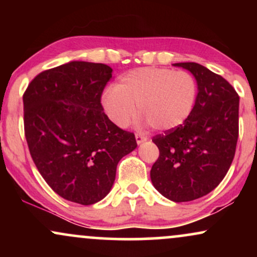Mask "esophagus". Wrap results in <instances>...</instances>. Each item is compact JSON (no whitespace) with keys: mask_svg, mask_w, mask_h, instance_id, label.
<instances>
[{"mask_svg":"<svg viewBox=\"0 0 257 257\" xmlns=\"http://www.w3.org/2000/svg\"><path fill=\"white\" fill-rule=\"evenodd\" d=\"M135 139H137L138 144H141V143H144V141L147 140V138L145 137V135H141V134H135Z\"/></svg>","mask_w":257,"mask_h":257,"instance_id":"1","label":"esophagus"}]
</instances>
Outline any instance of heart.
<instances>
[{
	"label": "heart",
	"mask_w": 257,
	"mask_h": 257,
	"mask_svg": "<svg viewBox=\"0 0 257 257\" xmlns=\"http://www.w3.org/2000/svg\"><path fill=\"white\" fill-rule=\"evenodd\" d=\"M198 96L196 78L187 71L167 67H139L124 73L102 94V107L117 126L125 128L139 112L159 132L182 125Z\"/></svg>",
	"instance_id": "b5f03b06"
}]
</instances>
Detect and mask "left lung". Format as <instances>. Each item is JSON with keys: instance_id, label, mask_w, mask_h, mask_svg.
Here are the masks:
<instances>
[{"instance_id": "left-lung-1", "label": "left lung", "mask_w": 257, "mask_h": 257, "mask_svg": "<svg viewBox=\"0 0 257 257\" xmlns=\"http://www.w3.org/2000/svg\"><path fill=\"white\" fill-rule=\"evenodd\" d=\"M196 77L198 96L182 125L153 137L159 157L151 169L156 190L190 202L217 187L228 172L239 134V96L225 78L197 63H179Z\"/></svg>"}]
</instances>
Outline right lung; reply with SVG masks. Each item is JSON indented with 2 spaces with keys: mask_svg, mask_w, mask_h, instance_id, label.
<instances>
[{
  "mask_svg": "<svg viewBox=\"0 0 257 257\" xmlns=\"http://www.w3.org/2000/svg\"><path fill=\"white\" fill-rule=\"evenodd\" d=\"M111 77L107 65L71 61L38 73L23 95L35 166L55 193L82 205L110 192L120 158L138 146L134 133L104 112L101 95Z\"/></svg>",
  "mask_w": 257,
  "mask_h": 257,
  "instance_id": "obj_1",
  "label": "right lung"
}]
</instances>
